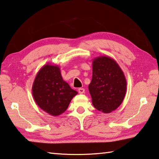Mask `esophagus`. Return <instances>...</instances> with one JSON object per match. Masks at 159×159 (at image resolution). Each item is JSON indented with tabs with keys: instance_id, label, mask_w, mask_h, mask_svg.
<instances>
[{
	"instance_id": "esophagus-1",
	"label": "esophagus",
	"mask_w": 159,
	"mask_h": 159,
	"mask_svg": "<svg viewBox=\"0 0 159 159\" xmlns=\"http://www.w3.org/2000/svg\"><path fill=\"white\" fill-rule=\"evenodd\" d=\"M78 91H79V94H83L85 92V89L84 88H79V89H78Z\"/></svg>"
}]
</instances>
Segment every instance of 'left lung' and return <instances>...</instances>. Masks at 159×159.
<instances>
[{
    "label": "left lung",
    "mask_w": 159,
    "mask_h": 159,
    "mask_svg": "<svg viewBox=\"0 0 159 159\" xmlns=\"http://www.w3.org/2000/svg\"><path fill=\"white\" fill-rule=\"evenodd\" d=\"M88 88L94 107L110 113L119 107L125 99L126 80L114 59L98 56L92 60V79Z\"/></svg>",
    "instance_id": "obj_1"
}]
</instances>
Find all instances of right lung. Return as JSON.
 <instances>
[{
	"label": "right lung",
	"mask_w": 159,
	"mask_h": 159,
	"mask_svg": "<svg viewBox=\"0 0 159 159\" xmlns=\"http://www.w3.org/2000/svg\"><path fill=\"white\" fill-rule=\"evenodd\" d=\"M32 92L37 106L54 117L63 113L78 94L63 80L58 66L51 64L44 65L37 72Z\"/></svg>",
	"instance_id": "add662e5"
}]
</instances>
